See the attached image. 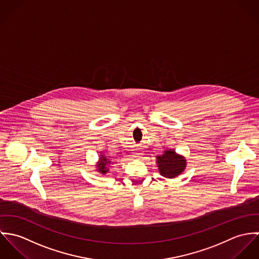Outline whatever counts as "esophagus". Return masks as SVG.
<instances>
[{
    "instance_id": "obj_1",
    "label": "esophagus",
    "mask_w": 259,
    "mask_h": 259,
    "mask_svg": "<svg viewBox=\"0 0 259 259\" xmlns=\"http://www.w3.org/2000/svg\"><path fill=\"white\" fill-rule=\"evenodd\" d=\"M136 154H138L137 156H142V155H143V153H141V152H139V153H136Z\"/></svg>"
}]
</instances>
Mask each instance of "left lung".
I'll return each instance as SVG.
<instances>
[{
    "label": "left lung",
    "instance_id": "obj_1",
    "mask_svg": "<svg viewBox=\"0 0 259 259\" xmlns=\"http://www.w3.org/2000/svg\"><path fill=\"white\" fill-rule=\"evenodd\" d=\"M156 164L159 174L166 179H175L182 175L186 167V159L175 149L167 148L162 154L156 155Z\"/></svg>",
    "mask_w": 259,
    "mask_h": 259
}]
</instances>
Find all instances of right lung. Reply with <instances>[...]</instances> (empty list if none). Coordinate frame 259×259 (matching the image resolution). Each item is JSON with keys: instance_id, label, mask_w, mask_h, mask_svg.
Masks as SVG:
<instances>
[{"instance_id": "1", "label": "right lung", "mask_w": 259, "mask_h": 259, "mask_svg": "<svg viewBox=\"0 0 259 259\" xmlns=\"http://www.w3.org/2000/svg\"><path fill=\"white\" fill-rule=\"evenodd\" d=\"M110 165H111V159L109 156H106L105 153L101 152L99 160L96 164V170L101 175H106L110 170Z\"/></svg>"}]
</instances>
